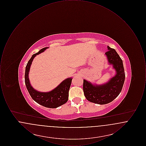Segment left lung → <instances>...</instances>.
Instances as JSON below:
<instances>
[{
  "label": "left lung",
  "mask_w": 146,
  "mask_h": 146,
  "mask_svg": "<svg viewBox=\"0 0 146 146\" xmlns=\"http://www.w3.org/2000/svg\"><path fill=\"white\" fill-rule=\"evenodd\" d=\"M105 55L110 64L116 71L115 76L106 83L97 85L84 79L83 91L86 98L91 102L96 104H107L118 96L122 90L124 80L125 72L123 61L114 49L107 46Z\"/></svg>",
  "instance_id": "obj_1"
}]
</instances>
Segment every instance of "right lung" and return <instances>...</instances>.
<instances>
[{"mask_svg": "<svg viewBox=\"0 0 146 146\" xmlns=\"http://www.w3.org/2000/svg\"><path fill=\"white\" fill-rule=\"evenodd\" d=\"M48 48V47H46L41 49L38 52L33 54L28 61L25 70V84L29 94L36 102L47 108H55L67 102L68 100V92L72 78H67L52 90L43 92L35 90L31 86L28 77L30 67L34 58Z\"/></svg>", "mask_w": 146, "mask_h": 146, "instance_id": "right-lung-1", "label": "right lung"}]
</instances>
